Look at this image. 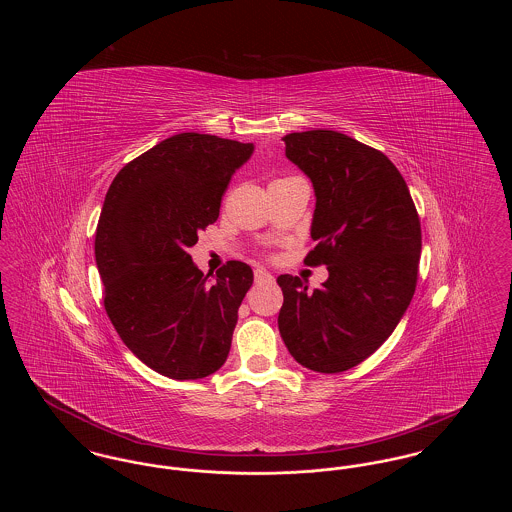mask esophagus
I'll list each match as a JSON object with an SVG mask.
<instances>
[{"label":"esophagus","mask_w":512,"mask_h":512,"mask_svg":"<svg viewBox=\"0 0 512 512\" xmlns=\"http://www.w3.org/2000/svg\"><path fill=\"white\" fill-rule=\"evenodd\" d=\"M255 280H257V282H272L274 276H272L270 272H267V270L257 268V270H255Z\"/></svg>","instance_id":"esophagus-1"}]
</instances>
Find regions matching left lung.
<instances>
[{"mask_svg": "<svg viewBox=\"0 0 512 512\" xmlns=\"http://www.w3.org/2000/svg\"><path fill=\"white\" fill-rule=\"evenodd\" d=\"M286 157L315 190L307 265H326L317 290L278 276V330L293 359L336 374L363 363L388 340L411 305L422 249L409 188L390 159L336 130L293 132Z\"/></svg>", "mask_w": 512, "mask_h": 512, "instance_id": "obj_1", "label": "left lung"}]
</instances>
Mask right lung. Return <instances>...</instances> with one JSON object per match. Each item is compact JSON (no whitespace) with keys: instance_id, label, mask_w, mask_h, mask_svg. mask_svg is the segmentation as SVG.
Here are the masks:
<instances>
[{"instance_id":"right-lung-1","label":"right lung","mask_w":512,"mask_h":512,"mask_svg":"<svg viewBox=\"0 0 512 512\" xmlns=\"http://www.w3.org/2000/svg\"><path fill=\"white\" fill-rule=\"evenodd\" d=\"M253 144L182 132L115 176L96 232L105 311L151 370L197 380L224 365L253 270L230 261L213 276L188 249L219 219L220 199Z\"/></svg>"}]
</instances>
